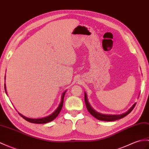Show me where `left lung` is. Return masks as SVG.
<instances>
[{
	"label": "left lung",
	"mask_w": 149,
	"mask_h": 149,
	"mask_svg": "<svg viewBox=\"0 0 149 149\" xmlns=\"http://www.w3.org/2000/svg\"><path fill=\"white\" fill-rule=\"evenodd\" d=\"M84 100H85V103L86 106L87 107V109L88 112L90 113L91 115L95 117V118L100 120H103V121H113V120H116L120 119L121 118H123L125 116H126L127 114H129L131 111H132L134 107L136 105V103H134V104L131 107V108L126 111V112L123 113L121 114H119V115H112V114H103L101 113H99L96 112L95 110L93 109V107L89 104L88 102L87 95H86V93L84 92Z\"/></svg>",
	"instance_id": "8db88e82"
}]
</instances>
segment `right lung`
I'll use <instances>...</instances> for the list:
<instances>
[{"mask_svg": "<svg viewBox=\"0 0 149 149\" xmlns=\"http://www.w3.org/2000/svg\"><path fill=\"white\" fill-rule=\"evenodd\" d=\"M5 80H6V76H5ZM4 88H5V91H6V93H7V91H6V83L4 84ZM66 91H65L63 93H62L61 95V102L59 104L58 107H57V109L54 110V111L51 114H50L49 116H47L46 117H41V118H37V119H32V118H29V117H26L25 116H23L22 114H21L20 113L18 112V113L19 115L22 116L24 119H25L27 121H29L30 123H35V124H45V123H49L52 120H53L56 117L58 116V114L60 113L61 110L62 109V107H63V100H64V96L65 93H66Z\"/></svg>", "mask_w": 149, "mask_h": 149, "instance_id": "1", "label": "right lung"}]
</instances>
